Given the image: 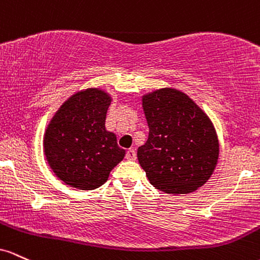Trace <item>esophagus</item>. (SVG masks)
<instances>
[{"label": "esophagus", "instance_id": "obj_1", "mask_svg": "<svg viewBox=\"0 0 260 260\" xmlns=\"http://www.w3.org/2000/svg\"><path fill=\"white\" fill-rule=\"evenodd\" d=\"M126 159H129V161H135L136 159V151L134 148L126 151Z\"/></svg>", "mask_w": 260, "mask_h": 260}]
</instances>
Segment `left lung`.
Returning <instances> with one entry per match:
<instances>
[{"label":"left lung","instance_id":"1","mask_svg":"<svg viewBox=\"0 0 260 260\" xmlns=\"http://www.w3.org/2000/svg\"><path fill=\"white\" fill-rule=\"evenodd\" d=\"M148 139L138 158L148 180L167 194H189L205 184L217 165L214 124L189 95L161 88L142 95Z\"/></svg>","mask_w":260,"mask_h":260}]
</instances>
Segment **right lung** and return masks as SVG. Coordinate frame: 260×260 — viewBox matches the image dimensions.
Returning a JSON list of instances; mask_svg holds the SVG:
<instances>
[{
	"mask_svg": "<svg viewBox=\"0 0 260 260\" xmlns=\"http://www.w3.org/2000/svg\"><path fill=\"white\" fill-rule=\"evenodd\" d=\"M112 97L99 88L75 93L59 108L44 135V152L55 176L81 190L97 189L124 158L114 133L106 129Z\"/></svg>",
	"mask_w": 260,
	"mask_h": 260,
	"instance_id": "obj_1",
	"label": "right lung"
}]
</instances>
